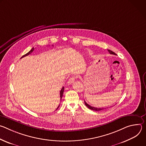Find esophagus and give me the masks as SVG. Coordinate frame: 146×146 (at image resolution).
Instances as JSON below:
<instances>
[{
	"label": "esophagus",
	"instance_id": "esophagus-1",
	"mask_svg": "<svg viewBox=\"0 0 146 146\" xmlns=\"http://www.w3.org/2000/svg\"><path fill=\"white\" fill-rule=\"evenodd\" d=\"M77 78V77H75V76H72V77H70L69 80L68 81V85H70L72 84V83L74 82V81L76 80V79Z\"/></svg>",
	"mask_w": 146,
	"mask_h": 146
}]
</instances>
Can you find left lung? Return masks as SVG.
Segmentation results:
<instances>
[{
	"instance_id": "left-lung-1",
	"label": "left lung",
	"mask_w": 146,
	"mask_h": 146,
	"mask_svg": "<svg viewBox=\"0 0 146 146\" xmlns=\"http://www.w3.org/2000/svg\"><path fill=\"white\" fill-rule=\"evenodd\" d=\"M108 51L110 52V54H114V55H116L114 52H113L112 51H111V50H108ZM84 103H85V105H86V106L88 108V109H91V110H94V111H102V110H104V109H107V108H95V107H93V106H90V105H89L84 100Z\"/></svg>"
}]
</instances>
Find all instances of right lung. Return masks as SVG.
<instances>
[{"label":"right lung","instance_id":"add662e5","mask_svg":"<svg viewBox=\"0 0 146 146\" xmlns=\"http://www.w3.org/2000/svg\"><path fill=\"white\" fill-rule=\"evenodd\" d=\"M34 50H35V49H34V48H32L30 51H29L27 54H25L24 55H23V56L21 57V58H23V57H24V56H27V55H29V54H31L33 52V51ZM64 91V87H62V88L61 89V90H60V100H61V99H62V96H63ZM59 106H60V105L58 106V107L56 108V110H57V109L59 108Z\"/></svg>","mask_w":146,"mask_h":146}]
</instances>
